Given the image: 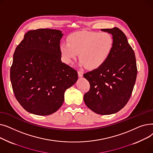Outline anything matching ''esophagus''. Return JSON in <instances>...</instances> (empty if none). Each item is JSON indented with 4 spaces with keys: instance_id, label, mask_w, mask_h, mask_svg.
I'll list each match as a JSON object with an SVG mask.
<instances>
[{
    "instance_id": "1",
    "label": "esophagus",
    "mask_w": 153,
    "mask_h": 153,
    "mask_svg": "<svg viewBox=\"0 0 153 153\" xmlns=\"http://www.w3.org/2000/svg\"><path fill=\"white\" fill-rule=\"evenodd\" d=\"M77 72H78V76H79V77H81L83 76V74H84L83 71H81V70H79V71H77Z\"/></svg>"
}]
</instances>
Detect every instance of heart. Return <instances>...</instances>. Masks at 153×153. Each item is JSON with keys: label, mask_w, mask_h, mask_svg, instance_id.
<instances>
[{"label": "heart", "mask_w": 153, "mask_h": 153, "mask_svg": "<svg viewBox=\"0 0 153 153\" xmlns=\"http://www.w3.org/2000/svg\"><path fill=\"white\" fill-rule=\"evenodd\" d=\"M114 46V38L108 32L77 31L68 37L67 43L60 45L59 50L66 63H71L79 53L80 64L95 70L106 62Z\"/></svg>", "instance_id": "1"}]
</instances>
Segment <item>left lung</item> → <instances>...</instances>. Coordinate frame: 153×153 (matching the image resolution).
<instances>
[{
    "label": "left lung",
    "mask_w": 153,
    "mask_h": 153,
    "mask_svg": "<svg viewBox=\"0 0 153 153\" xmlns=\"http://www.w3.org/2000/svg\"><path fill=\"white\" fill-rule=\"evenodd\" d=\"M101 30L112 35L114 49L103 66L84 74L91 87L84 95V101L95 113L110 115L123 108L129 100L137 67L134 52L123 32L117 27Z\"/></svg>",
    "instance_id": "left-lung-1"
}]
</instances>
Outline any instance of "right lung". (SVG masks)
Wrapping results in <instances>:
<instances>
[{
	"mask_svg": "<svg viewBox=\"0 0 153 153\" xmlns=\"http://www.w3.org/2000/svg\"><path fill=\"white\" fill-rule=\"evenodd\" d=\"M63 34L58 30H30L17 46L10 68L15 97L31 114L51 115L64 102V92L78 79L77 72L62 62Z\"/></svg>",
	"mask_w": 153,
	"mask_h": 153,
	"instance_id": "1",
	"label": "right lung"
}]
</instances>
